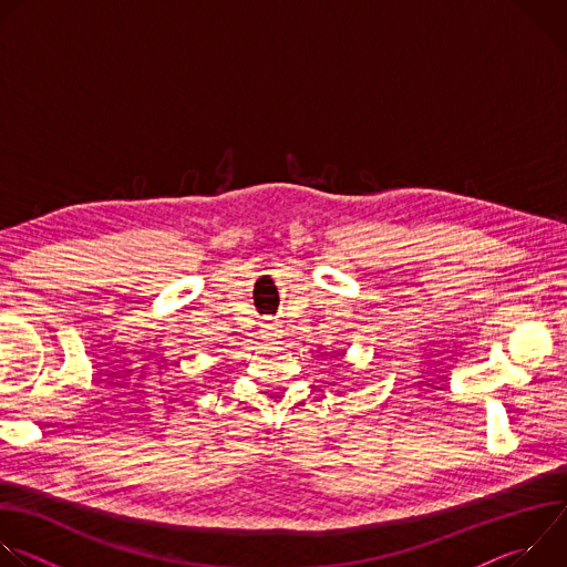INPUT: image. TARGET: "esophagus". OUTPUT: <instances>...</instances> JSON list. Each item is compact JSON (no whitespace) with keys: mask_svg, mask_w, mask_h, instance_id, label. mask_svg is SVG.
<instances>
[{"mask_svg":"<svg viewBox=\"0 0 567 567\" xmlns=\"http://www.w3.org/2000/svg\"><path fill=\"white\" fill-rule=\"evenodd\" d=\"M276 337V332H274V328L271 326H265L262 328V339H267V341H271Z\"/></svg>","mask_w":567,"mask_h":567,"instance_id":"obj_1","label":"esophagus"}]
</instances>
